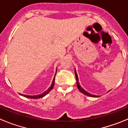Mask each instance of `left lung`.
<instances>
[{"instance_id": "obj_1", "label": "left lung", "mask_w": 128, "mask_h": 128, "mask_svg": "<svg viewBox=\"0 0 128 128\" xmlns=\"http://www.w3.org/2000/svg\"><path fill=\"white\" fill-rule=\"evenodd\" d=\"M75 76H76V85H77V87H78V89L79 90V91L80 92H82V93H84V95H88V96H93V97H97V95H92V94H90V93H88V92H87L86 90H84V89L82 88L80 86L79 83H78V75H77V73H76V70L75 69Z\"/></svg>"}]
</instances>
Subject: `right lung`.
Masks as SVG:
<instances>
[{
    "instance_id": "right-lung-1",
    "label": "right lung",
    "mask_w": 128,
    "mask_h": 128,
    "mask_svg": "<svg viewBox=\"0 0 128 128\" xmlns=\"http://www.w3.org/2000/svg\"><path fill=\"white\" fill-rule=\"evenodd\" d=\"M56 73H55V76H54V78H53V81H52V85H51V86L47 90L45 91V92H44L43 93H42V94H40V95H24V94H20V93H19V94L20 95H22V96H24L26 98H39L43 97V96H44L45 95H47L48 93L49 92H50L52 89L53 88V86H54V84H55V75H56Z\"/></svg>"
}]
</instances>
